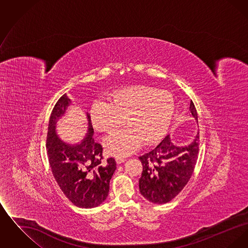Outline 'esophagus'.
Listing matches in <instances>:
<instances>
[{"label": "esophagus", "mask_w": 248, "mask_h": 248, "mask_svg": "<svg viewBox=\"0 0 248 248\" xmlns=\"http://www.w3.org/2000/svg\"><path fill=\"white\" fill-rule=\"evenodd\" d=\"M116 163L120 165V164H123V163H124L125 161H126V159H124V158H122V157H116Z\"/></svg>", "instance_id": "34e87169"}]
</instances>
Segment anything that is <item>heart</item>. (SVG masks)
<instances>
[{
	"instance_id": "obj_1",
	"label": "heart",
	"mask_w": 248,
	"mask_h": 248,
	"mask_svg": "<svg viewBox=\"0 0 248 248\" xmlns=\"http://www.w3.org/2000/svg\"><path fill=\"white\" fill-rule=\"evenodd\" d=\"M175 112L173 95L166 90L134 85L115 91L110 102L96 100L91 107V120L96 129L111 132L124 118L127 127L118 130L105 140L107 152L126 156L139 150L144 142L152 145L168 129Z\"/></svg>"
}]
</instances>
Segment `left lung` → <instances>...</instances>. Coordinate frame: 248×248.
Segmentation results:
<instances>
[{
	"label": "left lung",
	"instance_id": "8db88e82",
	"mask_svg": "<svg viewBox=\"0 0 248 248\" xmlns=\"http://www.w3.org/2000/svg\"><path fill=\"white\" fill-rule=\"evenodd\" d=\"M190 114L198 123L197 111L190 100ZM199 152V132L188 145L174 144L170 135L148 154L140 156L143 166L140 190L144 198L154 203L174 199L191 177Z\"/></svg>",
	"mask_w": 248,
	"mask_h": 248
}]
</instances>
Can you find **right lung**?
<instances>
[{"label":"right lung","mask_w":248,"mask_h":248,"mask_svg":"<svg viewBox=\"0 0 248 248\" xmlns=\"http://www.w3.org/2000/svg\"><path fill=\"white\" fill-rule=\"evenodd\" d=\"M71 105V98L64 94L52 110L46 139L49 164L66 197L78 207L93 208L106 200L116 162L113 158L102 161L103 149L94 142V129L88 112L85 113L87 134L82 141L70 144L60 140L57 123Z\"/></svg>","instance_id":"1"}]
</instances>
